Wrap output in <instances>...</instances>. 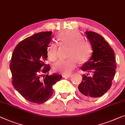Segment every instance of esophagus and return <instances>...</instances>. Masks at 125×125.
I'll return each instance as SVG.
<instances>
[{"mask_svg":"<svg viewBox=\"0 0 125 125\" xmlns=\"http://www.w3.org/2000/svg\"><path fill=\"white\" fill-rule=\"evenodd\" d=\"M71 76V74H68V75H64V78H70V76Z\"/></svg>","mask_w":125,"mask_h":125,"instance_id":"obj_1","label":"esophagus"}]
</instances>
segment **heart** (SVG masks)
I'll return each instance as SVG.
<instances>
[{"label":"heart","instance_id":"1","mask_svg":"<svg viewBox=\"0 0 125 125\" xmlns=\"http://www.w3.org/2000/svg\"><path fill=\"white\" fill-rule=\"evenodd\" d=\"M59 42L61 45L70 47L67 60H60L53 66L55 71L69 74L76 67L78 61L80 62L87 61L92 53V46L88 40L83 39L82 35L73 30L64 31L59 34ZM49 60L55 61L58 58V46L55 43L49 45L47 50Z\"/></svg>","mask_w":125,"mask_h":125}]
</instances>
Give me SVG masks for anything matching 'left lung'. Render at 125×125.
I'll return each instance as SVG.
<instances>
[{"label":"left lung","mask_w":125,"mask_h":125,"mask_svg":"<svg viewBox=\"0 0 125 125\" xmlns=\"http://www.w3.org/2000/svg\"><path fill=\"white\" fill-rule=\"evenodd\" d=\"M85 34L92 46L91 58L83 65V75L78 86L80 95L87 99L99 97L104 94L112 84L117 67L115 52L101 35L94 31H86ZM91 73L93 76H89Z\"/></svg>","instance_id":"1"}]
</instances>
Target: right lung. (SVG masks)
Masks as SVG:
<instances>
[{"instance_id":"obj_1","label":"right lung","mask_w":125,"mask_h":125,"mask_svg":"<svg viewBox=\"0 0 125 125\" xmlns=\"http://www.w3.org/2000/svg\"><path fill=\"white\" fill-rule=\"evenodd\" d=\"M52 31L38 33L26 38L14 49L10 63L12 84L16 91L31 103H45L54 92L52 86L62 79L61 75L49 73L47 50Z\"/></svg>"}]
</instances>
